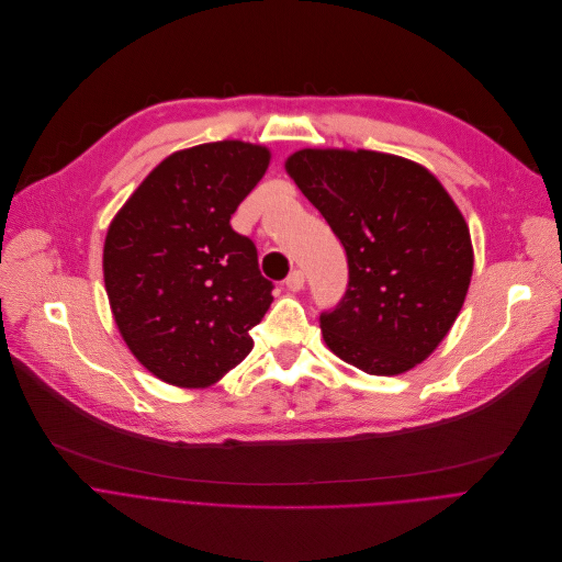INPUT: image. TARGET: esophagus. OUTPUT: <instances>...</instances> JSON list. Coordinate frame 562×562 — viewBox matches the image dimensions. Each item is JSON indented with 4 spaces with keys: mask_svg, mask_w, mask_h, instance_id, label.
Instances as JSON below:
<instances>
[{
    "mask_svg": "<svg viewBox=\"0 0 562 562\" xmlns=\"http://www.w3.org/2000/svg\"><path fill=\"white\" fill-rule=\"evenodd\" d=\"M285 288L292 290V292L302 290V288H304V272H302V270H292L290 277L285 279Z\"/></svg>",
    "mask_w": 562,
    "mask_h": 562,
    "instance_id": "obj_1",
    "label": "esophagus"
}]
</instances>
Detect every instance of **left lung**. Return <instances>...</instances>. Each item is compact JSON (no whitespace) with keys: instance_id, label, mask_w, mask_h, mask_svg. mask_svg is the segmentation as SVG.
<instances>
[{"instance_id":"1","label":"left lung","mask_w":562,"mask_h":562,"mask_svg":"<svg viewBox=\"0 0 562 562\" xmlns=\"http://www.w3.org/2000/svg\"><path fill=\"white\" fill-rule=\"evenodd\" d=\"M285 169L347 256L345 295L319 313L329 350L368 375L435 352L473 272L469 226L441 182L405 157L304 148Z\"/></svg>"}]
</instances>
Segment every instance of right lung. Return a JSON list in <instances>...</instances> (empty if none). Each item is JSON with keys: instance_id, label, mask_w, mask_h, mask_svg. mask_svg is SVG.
Returning <instances> with one entry per match:
<instances>
[{"instance_id": "1", "label": "right lung", "mask_w": 562, "mask_h": 562, "mask_svg": "<svg viewBox=\"0 0 562 562\" xmlns=\"http://www.w3.org/2000/svg\"><path fill=\"white\" fill-rule=\"evenodd\" d=\"M267 165L270 150L245 142L178 150L106 231L104 288L119 331L162 382L210 386L251 352L274 283L231 217Z\"/></svg>"}]
</instances>
